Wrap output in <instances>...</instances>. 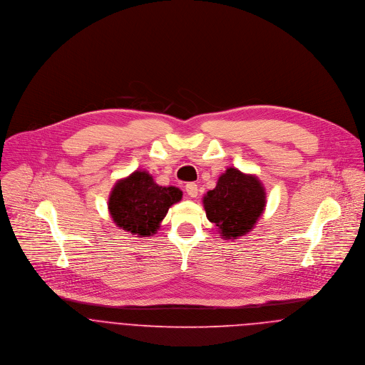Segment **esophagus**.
<instances>
[{
    "label": "esophagus",
    "mask_w": 365,
    "mask_h": 365,
    "mask_svg": "<svg viewBox=\"0 0 365 365\" xmlns=\"http://www.w3.org/2000/svg\"><path fill=\"white\" fill-rule=\"evenodd\" d=\"M185 191H187V194H188L191 198H197V195H198V185H197L195 182H188V184L185 185Z\"/></svg>",
    "instance_id": "1"
}]
</instances>
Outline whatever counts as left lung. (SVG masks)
Returning <instances> with one entry per match:
<instances>
[{
	"mask_svg": "<svg viewBox=\"0 0 365 365\" xmlns=\"http://www.w3.org/2000/svg\"><path fill=\"white\" fill-rule=\"evenodd\" d=\"M202 202L220 236L233 240L247 235L257 223L265 208V190L256 175L229 167Z\"/></svg>",
	"mask_w": 365,
	"mask_h": 365,
	"instance_id": "8db88e82",
	"label": "left lung"
}]
</instances>
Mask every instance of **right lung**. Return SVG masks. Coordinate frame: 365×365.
Masks as SVG:
<instances>
[{
  "instance_id": "right-lung-1",
  "label": "right lung",
  "mask_w": 365,
  "mask_h": 365,
  "mask_svg": "<svg viewBox=\"0 0 365 365\" xmlns=\"http://www.w3.org/2000/svg\"><path fill=\"white\" fill-rule=\"evenodd\" d=\"M181 198L177 187H161L148 171L136 170L113 185L108 209L119 229L148 237L156 233L168 208Z\"/></svg>"
}]
</instances>
